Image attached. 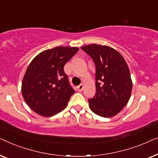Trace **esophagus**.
<instances>
[{
    "label": "esophagus",
    "instance_id": "obj_1",
    "mask_svg": "<svg viewBox=\"0 0 158 158\" xmlns=\"http://www.w3.org/2000/svg\"><path fill=\"white\" fill-rule=\"evenodd\" d=\"M83 84H81V85H79L77 87V90H78L79 92H81L82 90H83Z\"/></svg>",
    "mask_w": 158,
    "mask_h": 158
}]
</instances>
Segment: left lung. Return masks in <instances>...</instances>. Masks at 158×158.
Returning <instances> with one entry per match:
<instances>
[{
  "label": "left lung",
  "instance_id": "1",
  "mask_svg": "<svg viewBox=\"0 0 158 158\" xmlns=\"http://www.w3.org/2000/svg\"><path fill=\"white\" fill-rule=\"evenodd\" d=\"M96 66V95L88 99L91 111L102 117L115 116L127 104L132 81L121 54L111 47L92 44L82 47Z\"/></svg>",
  "mask_w": 158,
  "mask_h": 158
}]
</instances>
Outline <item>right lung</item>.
<instances>
[{
	"mask_svg": "<svg viewBox=\"0 0 158 158\" xmlns=\"http://www.w3.org/2000/svg\"><path fill=\"white\" fill-rule=\"evenodd\" d=\"M78 50L77 47H57L42 52L30 62L21 92L26 103L36 114L52 116L65 109L75 90L64 66Z\"/></svg>",
	"mask_w": 158,
	"mask_h": 158,
	"instance_id": "1",
	"label": "right lung"
}]
</instances>
